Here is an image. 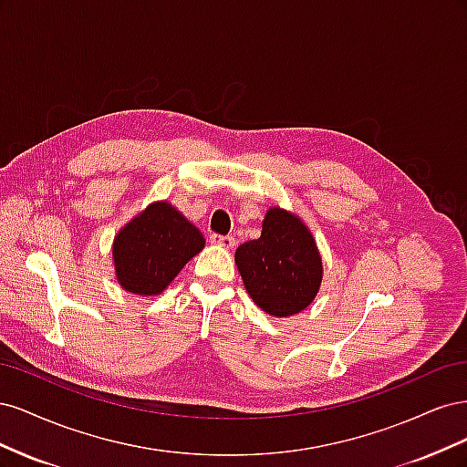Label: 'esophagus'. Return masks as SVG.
<instances>
[{
    "label": "esophagus",
    "mask_w": 467,
    "mask_h": 467,
    "mask_svg": "<svg viewBox=\"0 0 467 467\" xmlns=\"http://www.w3.org/2000/svg\"><path fill=\"white\" fill-rule=\"evenodd\" d=\"M210 244L212 245H220L225 249H234L235 247V239L232 235H220V234H212L210 235Z\"/></svg>",
    "instance_id": "obj_1"
}]
</instances>
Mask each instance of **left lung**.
<instances>
[{
  "label": "left lung",
  "mask_w": 467,
  "mask_h": 467,
  "mask_svg": "<svg viewBox=\"0 0 467 467\" xmlns=\"http://www.w3.org/2000/svg\"><path fill=\"white\" fill-rule=\"evenodd\" d=\"M235 265L251 300L263 312L288 317L314 302L321 285V257L300 218L271 208L259 239L235 251Z\"/></svg>",
  "instance_id": "1"
}]
</instances>
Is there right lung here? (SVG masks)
<instances>
[{"label": "right lung", "instance_id": "1", "mask_svg": "<svg viewBox=\"0 0 467 467\" xmlns=\"http://www.w3.org/2000/svg\"><path fill=\"white\" fill-rule=\"evenodd\" d=\"M202 247V234L181 212L155 202L115 237L117 278L129 292L160 294Z\"/></svg>", "mask_w": 467, "mask_h": 467}]
</instances>
